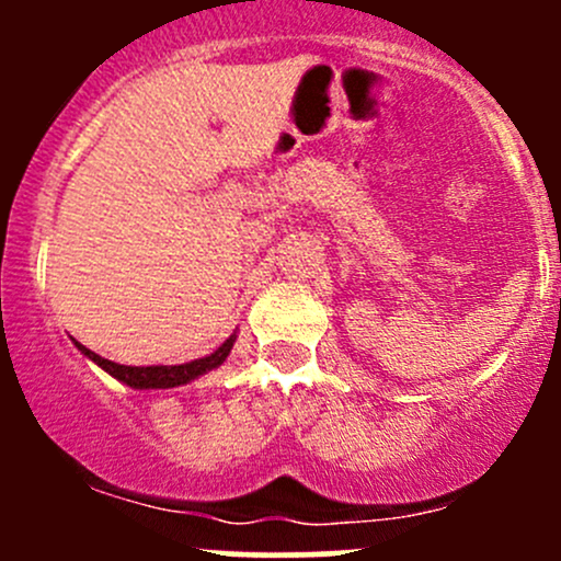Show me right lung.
<instances>
[{"mask_svg": "<svg viewBox=\"0 0 561 561\" xmlns=\"http://www.w3.org/2000/svg\"><path fill=\"white\" fill-rule=\"evenodd\" d=\"M234 340H237V334H231L227 343L218 347V351L210 353V356L197 358V362H190V364H179V366H126V364H115V362H107V358L96 356L94 351H89V347L76 343V340H73V343L83 353V356L92 358L96 366H102L107 375H113L115 379H118V382L128 385V388L165 390V388H179V385L192 382V379L203 377L205 371L221 366L224 362H227V356L231 353V345H234Z\"/></svg>", "mask_w": 561, "mask_h": 561, "instance_id": "obj_1", "label": "right lung"}]
</instances>
